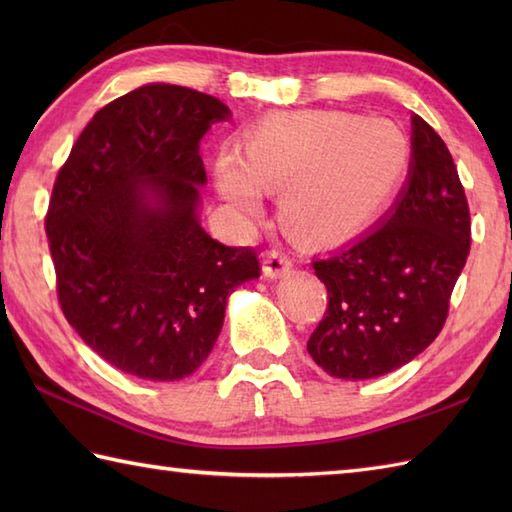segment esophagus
I'll return each mask as SVG.
<instances>
[{
  "mask_svg": "<svg viewBox=\"0 0 512 512\" xmlns=\"http://www.w3.org/2000/svg\"><path fill=\"white\" fill-rule=\"evenodd\" d=\"M292 270V257L284 250H270L264 257V275L268 279H279L290 275Z\"/></svg>",
  "mask_w": 512,
  "mask_h": 512,
  "instance_id": "esophagus-1",
  "label": "esophagus"
}]
</instances>
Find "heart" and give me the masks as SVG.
<instances>
[{
	"instance_id": "obj_1",
	"label": "heart",
	"mask_w": 512,
	"mask_h": 512,
	"mask_svg": "<svg viewBox=\"0 0 512 512\" xmlns=\"http://www.w3.org/2000/svg\"><path fill=\"white\" fill-rule=\"evenodd\" d=\"M409 165V140L389 118L347 112L273 116L246 147L222 154L215 184L242 215L262 211V189L279 193V215L308 242H336L385 209Z\"/></svg>"
}]
</instances>
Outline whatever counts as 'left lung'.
Masks as SVG:
<instances>
[{
	"label": "left lung",
	"mask_w": 512,
	"mask_h": 512,
	"mask_svg": "<svg viewBox=\"0 0 512 512\" xmlns=\"http://www.w3.org/2000/svg\"><path fill=\"white\" fill-rule=\"evenodd\" d=\"M471 248L464 187L444 140L411 116L407 184L372 231L312 262L328 310L308 341L334 378L367 380L413 361L440 334Z\"/></svg>",
	"instance_id": "obj_1"
}]
</instances>
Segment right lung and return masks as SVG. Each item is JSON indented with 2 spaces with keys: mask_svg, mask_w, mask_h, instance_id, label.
<instances>
[{
  "mask_svg": "<svg viewBox=\"0 0 512 512\" xmlns=\"http://www.w3.org/2000/svg\"><path fill=\"white\" fill-rule=\"evenodd\" d=\"M231 118L215 96L149 83L105 105L54 182L46 233L65 319L107 363L145 380L191 376L220 336L253 248L200 226V140Z\"/></svg>",
  "mask_w": 512,
  "mask_h": 512,
  "instance_id": "1",
  "label": "right lung"
}]
</instances>
